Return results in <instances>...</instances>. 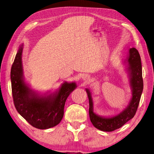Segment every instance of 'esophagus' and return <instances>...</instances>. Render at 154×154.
Wrapping results in <instances>:
<instances>
[{
	"instance_id": "34e87169",
	"label": "esophagus",
	"mask_w": 154,
	"mask_h": 154,
	"mask_svg": "<svg viewBox=\"0 0 154 154\" xmlns=\"http://www.w3.org/2000/svg\"><path fill=\"white\" fill-rule=\"evenodd\" d=\"M82 79H83V80H84V81H88L90 80V76H88V75H87V74H85V75H83V77H82Z\"/></svg>"
}]
</instances>
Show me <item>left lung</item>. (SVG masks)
<instances>
[{
    "label": "left lung",
    "instance_id": "left-lung-1",
    "mask_svg": "<svg viewBox=\"0 0 154 154\" xmlns=\"http://www.w3.org/2000/svg\"><path fill=\"white\" fill-rule=\"evenodd\" d=\"M124 63L127 64L130 87L132 91V97L126 108L118 114L112 117H102L94 112L91 92L86 88L89 101V117L94 127L105 132H112L119 128L129 120L134 118L139 106L143 90L142 66L141 57L137 50L134 48L129 49V53Z\"/></svg>",
    "mask_w": 154,
    "mask_h": 154
}]
</instances>
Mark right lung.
<instances>
[{
	"instance_id": "right-lung-1",
	"label": "right lung",
	"mask_w": 154,
	"mask_h": 154,
	"mask_svg": "<svg viewBox=\"0 0 154 154\" xmlns=\"http://www.w3.org/2000/svg\"><path fill=\"white\" fill-rule=\"evenodd\" d=\"M22 44L11 69V89L17 112L32 127L48 129L60 123L64 114V106L69 94L76 88L75 82H65L58 90L48 96L37 94L24 82L23 76Z\"/></svg>"
}]
</instances>
